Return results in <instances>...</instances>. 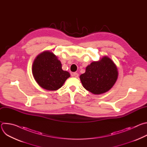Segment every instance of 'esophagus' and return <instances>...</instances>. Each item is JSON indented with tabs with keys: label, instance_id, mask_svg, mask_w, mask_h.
<instances>
[{
	"label": "esophagus",
	"instance_id": "34e87169",
	"mask_svg": "<svg viewBox=\"0 0 147 147\" xmlns=\"http://www.w3.org/2000/svg\"><path fill=\"white\" fill-rule=\"evenodd\" d=\"M71 76H72L73 77H74L77 78V77H78V74L77 73H72Z\"/></svg>",
	"mask_w": 147,
	"mask_h": 147
}]
</instances>
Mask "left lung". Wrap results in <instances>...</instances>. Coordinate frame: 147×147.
Wrapping results in <instances>:
<instances>
[{
  "label": "left lung",
  "mask_w": 147,
  "mask_h": 147,
  "mask_svg": "<svg viewBox=\"0 0 147 147\" xmlns=\"http://www.w3.org/2000/svg\"><path fill=\"white\" fill-rule=\"evenodd\" d=\"M117 77V66L107 56L92 62L87 66L86 72L80 76L84 88L95 95H100L110 90Z\"/></svg>",
  "instance_id": "left-lung-1"
}]
</instances>
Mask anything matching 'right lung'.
<instances>
[{"instance_id": "right-lung-1", "label": "right lung", "mask_w": 147, "mask_h": 147, "mask_svg": "<svg viewBox=\"0 0 147 147\" xmlns=\"http://www.w3.org/2000/svg\"><path fill=\"white\" fill-rule=\"evenodd\" d=\"M32 73L38 84L48 91L60 88L70 77L68 71L63 70L57 56L49 51L42 52L36 57L32 64Z\"/></svg>"}]
</instances>
